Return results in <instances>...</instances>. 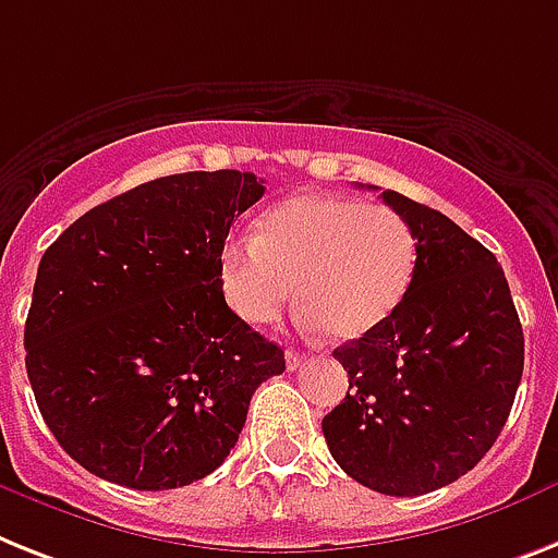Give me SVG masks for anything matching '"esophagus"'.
<instances>
[{
  "label": "esophagus",
  "instance_id": "34e87169",
  "mask_svg": "<svg viewBox=\"0 0 558 558\" xmlns=\"http://www.w3.org/2000/svg\"><path fill=\"white\" fill-rule=\"evenodd\" d=\"M302 359H305V356H302L299 351H288V353H284V365H288V371H296V367L302 365Z\"/></svg>",
  "mask_w": 558,
  "mask_h": 558
}]
</instances>
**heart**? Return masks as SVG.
Instances as JSON below:
<instances>
[{"instance_id": "b5f03b06", "label": "heart", "mask_w": 558, "mask_h": 558, "mask_svg": "<svg viewBox=\"0 0 558 558\" xmlns=\"http://www.w3.org/2000/svg\"><path fill=\"white\" fill-rule=\"evenodd\" d=\"M416 274V236L402 214L351 196H290L262 216L256 236L228 239L219 276L228 305L251 325L293 299L311 325L353 342L399 311Z\"/></svg>"}]
</instances>
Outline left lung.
I'll return each mask as SVG.
<instances>
[{
    "label": "left lung",
    "instance_id": "8db88e82",
    "mask_svg": "<svg viewBox=\"0 0 558 558\" xmlns=\"http://www.w3.org/2000/svg\"><path fill=\"white\" fill-rule=\"evenodd\" d=\"M381 202L416 236V274L381 328L336 348L348 396L322 418L359 485L422 496L473 471L517 399L524 336L505 270L448 216L396 191Z\"/></svg>",
    "mask_w": 558,
    "mask_h": 558
}]
</instances>
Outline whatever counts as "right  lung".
Instances as JSON below:
<instances>
[{
    "mask_svg": "<svg viewBox=\"0 0 558 558\" xmlns=\"http://www.w3.org/2000/svg\"><path fill=\"white\" fill-rule=\"evenodd\" d=\"M265 179L193 170L80 216L45 251L25 322L36 404L94 476L170 490L228 459L284 351L239 319L219 253Z\"/></svg>",
    "mask_w": 558,
    "mask_h": 558,
    "instance_id": "add662e5",
    "label": "right lung"
}]
</instances>
